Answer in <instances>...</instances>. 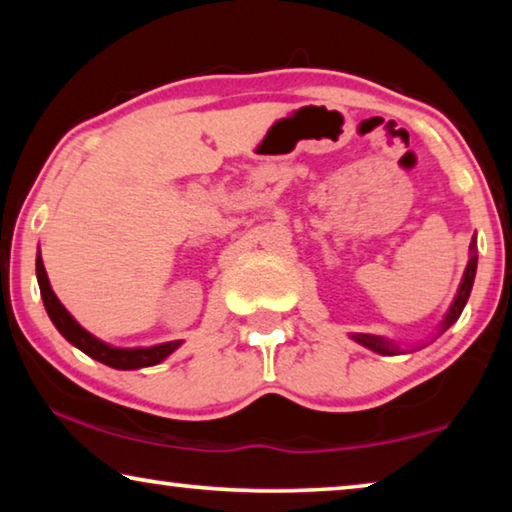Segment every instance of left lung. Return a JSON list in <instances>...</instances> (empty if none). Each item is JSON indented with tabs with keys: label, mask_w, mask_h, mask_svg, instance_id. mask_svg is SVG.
<instances>
[{
	"label": "left lung",
	"mask_w": 512,
	"mask_h": 512,
	"mask_svg": "<svg viewBox=\"0 0 512 512\" xmlns=\"http://www.w3.org/2000/svg\"><path fill=\"white\" fill-rule=\"evenodd\" d=\"M471 248H474V243H471ZM474 276H476V255L469 259V266H467V271H464L460 292H457V296H455V301L451 305V312H448V315H446V322L441 324V331H446L448 326H451L453 322H457V317L462 315L464 305H467V299H469V294H471V285H474ZM354 340H358V342H361V345L370 347L372 352H379V354H395V352H398V347H395L393 342H386L384 338H377V335L358 333V335H354Z\"/></svg>",
	"instance_id": "1"
}]
</instances>
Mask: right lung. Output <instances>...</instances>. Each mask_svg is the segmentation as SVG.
Wrapping results in <instances>:
<instances>
[{
  "instance_id": "1",
  "label": "right lung",
  "mask_w": 512,
  "mask_h": 512,
  "mask_svg": "<svg viewBox=\"0 0 512 512\" xmlns=\"http://www.w3.org/2000/svg\"><path fill=\"white\" fill-rule=\"evenodd\" d=\"M36 278H38V287H41V296H43V305L48 310V315L52 319V324L57 326V331L64 335V338L75 345L78 349H82L87 356L96 358L110 368L117 370H137V368H147V365H156L163 361L165 356H170L174 349H177L181 342H165V345L158 347H149V349H117L110 347L101 342L94 335L87 333L82 326L75 322V319L68 315V310L64 305L59 303V299L52 292L50 282H48V273H45L43 259L41 255H36Z\"/></svg>"
}]
</instances>
